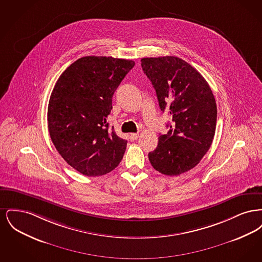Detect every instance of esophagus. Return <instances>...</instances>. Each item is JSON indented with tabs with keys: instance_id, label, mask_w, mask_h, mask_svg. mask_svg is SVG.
Masks as SVG:
<instances>
[{
	"instance_id": "obj_1",
	"label": "esophagus",
	"mask_w": 262,
	"mask_h": 262,
	"mask_svg": "<svg viewBox=\"0 0 262 262\" xmlns=\"http://www.w3.org/2000/svg\"><path fill=\"white\" fill-rule=\"evenodd\" d=\"M138 137H139V134H132L130 135V139L132 140H137Z\"/></svg>"
}]
</instances>
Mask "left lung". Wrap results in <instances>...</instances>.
<instances>
[{"instance_id":"left-lung-1","label":"left lung","mask_w":262,"mask_h":262,"mask_svg":"<svg viewBox=\"0 0 262 262\" xmlns=\"http://www.w3.org/2000/svg\"><path fill=\"white\" fill-rule=\"evenodd\" d=\"M163 113L172 116L167 135H160L149 152L152 167L167 176L194 168L211 146L217 106L204 77L186 61L173 56L141 59Z\"/></svg>"}]
</instances>
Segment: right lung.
Instances as JSON below:
<instances>
[{
    "label": "right lung",
    "mask_w": 262,
    "mask_h": 262,
    "mask_svg": "<svg viewBox=\"0 0 262 262\" xmlns=\"http://www.w3.org/2000/svg\"><path fill=\"white\" fill-rule=\"evenodd\" d=\"M132 60L88 56L73 62L57 80L48 105V129L56 149L76 171L97 177L123 159L126 140L107 123L112 97Z\"/></svg>",
    "instance_id": "obj_1"
}]
</instances>
